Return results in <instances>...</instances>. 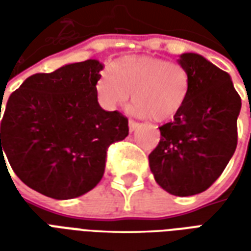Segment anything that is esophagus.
Instances as JSON below:
<instances>
[{
  "label": "esophagus",
  "mask_w": 251,
  "mask_h": 251,
  "mask_svg": "<svg viewBox=\"0 0 251 251\" xmlns=\"http://www.w3.org/2000/svg\"><path fill=\"white\" fill-rule=\"evenodd\" d=\"M138 125H140V124H138L137 121L129 120V130H130V131H134V130H136L137 127H138Z\"/></svg>",
  "instance_id": "obj_1"
}]
</instances>
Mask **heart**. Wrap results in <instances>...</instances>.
Wrapping results in <instances>:
<instances>
[{
	"mask_svg": "<svg viewBox=\"0 0 251 251\" xmlns=\"http://www.w3.org/2000/svg\"><path fill=\"white\" fill-rule=\"evenodd\" d=\"M109 75H100L97 94L107 110L121 107L130 94L133 111L163 122L184 107L191 88L188 70L181 63L163 57L127 56L110 64Z\"/></svg>",
	"mask_w": 251,
	"mask_h": 251,
	"instance_id": "1",
	"label": "heart"
}]
</instances>
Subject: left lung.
Returning <instances> with one entry per match:
<instances>
[{"instance_id":"left-lung-1","label":"left lung","mask_w":251,"mask_h":251,"mask_svg":"<svg viewBox=\"0 0 251 251\" xmlns=\"http://www.w3.org/2000/svg\"><path fill=\"white\" fill-rule=\"evenodd\" d=\"M191 88L184 107L160 126L161 138L149 154L157 184L175 196L203 192L215 183L235 152L241 97L231 77L196 53H183Z\"/></svg>"}]
</instances>
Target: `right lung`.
Masks as SVG:
<instances>
[{
    "mask_svg": "<svg viewBox=\"0 0 251 251\" xmlns=\"http://www.w3.org/2000/svg\"><path fill=\"white\" fill-rule=\"evenodd\" d=\"M102 70L91 59L67 64L32 75L9 97L0 157L3 150L19 179L48 198L91 191L103 176L110 145L129 134L125 115L99 106L95 86Z\"/></svg>",
    "mask_w": 251,
    "mask_h": 251,
    "instance_id": "obj_1",
    "label": "right lung"
}]
</instances>
